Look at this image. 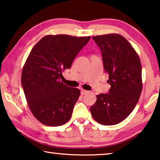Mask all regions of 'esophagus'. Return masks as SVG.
Segmentation results:
<instances>
[{
	"label": "esophagus",
	"instance_id": "1",
	"mask_svg": "<svg viewBox=\"0 0 160 160\" xmlns=\"http://www.w3.org/2000/svg\"><path fill=\"white\" fill-rule=\"evenodd\" d=\"M80 93H81V94H86L87 93H88V91H87V90H80Z\"/></svg>",
	"mask_w": 160,
	"mask_h": 160
}]
</instances>
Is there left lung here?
<instances>
[{
  "label": "left lung",
  "instance_id": "left-lung-1",
  "mask_svg": "<svg viewBox=\"0 0 160 160\" xmlns=\"http://www.w3.org/2000/svg\"><path fill=\"white\" fill-rule=\"evenodd\" d=\"M101 50L103 66L109 75V92L97 95L90 107L94 120L112 126L128 117L134 109L142 92V66L131 44L118 34L92 37Z\"/></svg>",
  "mask_w": 160,
  "mask_h": 160
}]
</instances>
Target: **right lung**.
Returning a JSON list of instances; mask_svg holds the SVG:
<instances>
[{
	"mask_svg": "<svg viewBox=\"0 0 160 160\" xmlns=\"http://www.w3.org/2000/svg\"><path fill=\"white\" fill-rule=\"evenodd\" d=\"M90 37L47 35L32 48L23 67L21 82L34 117L46 126L63 125L71 117L80 94L79 89L61 82Z\"/></svg>",
	"mask_w": 160,
	"mask_h": 160,
	"instance_id": "add662e5",
	"label": "right lung"
}]
</instances>
